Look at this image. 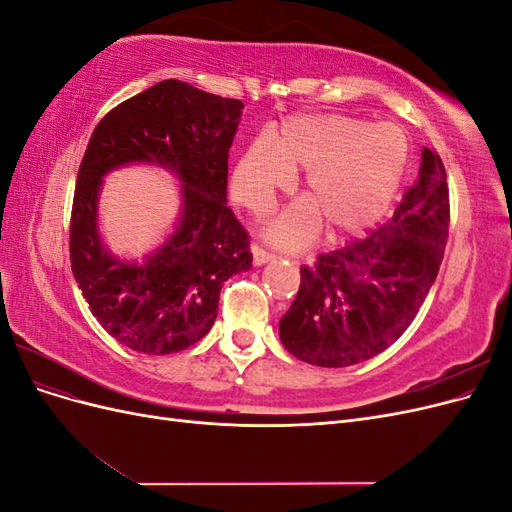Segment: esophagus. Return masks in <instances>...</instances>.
Returning <instances> with one entry per match:
<instances>
[{
  "label": "esophagus",
  "instance_id": "esophagus-1",
  "mask_svg": "<svg viewBox=\"0 0 512 512\" xmlns=\"http://www.w3.org/2000/svg\"><path fill=\"white\" fill-rule=\"evenodd\" d=\"M252 254H254V262L256 265H265V262H271V260H275L277 256L271 252V250H267V247H262V245H252Z\"/></svg>",
  "mask_w": 512,
  "mask_h": 512
}]
</instances>
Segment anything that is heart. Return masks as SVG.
Instances as JSON below:
<instances>
[{"mask_svg":"<svg viewBox=\"0 0 512 512\" xmlns=\"http://www.w3.org/2000/svg\"><path fill=\"white\" fill-rule=\"evenodd\" d=\"M408 160L406 134L395 123H371L350 115H305L282 126L277 145L258 136L232 175V192L252 213H267L277 192L307 168V203L269 224V237L299 245L327 224L331 235H352L389 207Z\"/></svg>","mask_w":512,"mask_h":512,"instance_id":"b5f03b06","label":"heart"}]
</instances>
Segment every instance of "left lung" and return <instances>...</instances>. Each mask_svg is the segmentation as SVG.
<instances>
[{
    "label": "left lung",
    "mask_w": 512,
    "mask_h": 512,
    "mask_svg": "<svg viewBox=\"0 0 512 512\" xmlns=\"http://www.w3.org/2000/svg\"><path fill=\"white\" fill-rule=\"evenodd\" d=\"M448 222L446 170L425 147L418 181L389 220L301 267L297 299L280 320L284 348L309 365L348 367L397 342L436 282Z\"/></svg>",
    "instance_id": "1"
}]
</instances>
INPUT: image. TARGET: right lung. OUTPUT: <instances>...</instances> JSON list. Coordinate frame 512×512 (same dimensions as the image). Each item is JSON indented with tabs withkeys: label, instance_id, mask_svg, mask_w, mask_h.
<instances>
[{
	"label": "right lung",
	"instance_id": "right-lung-1",
	"mask_svg": "<svg viewBox=\"0 0 512 512\" xmlns=\"http://www.w3.org/2000/svg\"><path fill=\"white\" fill-rule=\"evenodd\" d=\"M243 102L168 79L108 111L89 138L70 215V262L91 314L119 344L145 354L194 346L213 327L228 277L252 267L250 235L226 205L228 149ZM153 161L184 183L178 230L145 266L108 255L97 237L101 177Z\"/></svg>",
	"mask_w": 512,
	"mask_h": 512
}]
</instances>
